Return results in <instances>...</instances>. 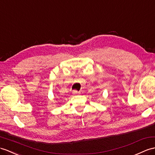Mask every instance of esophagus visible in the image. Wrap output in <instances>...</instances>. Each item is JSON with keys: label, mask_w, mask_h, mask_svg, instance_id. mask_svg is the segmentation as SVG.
<instances>
[{"label": "esophagus", "mask_w": 155, "mask_h": 155, "mask_svg": "<svg viewBox=\"0 0 155 155\" xmlns=\"http://www.w3.org/2000/svg\"><path fill=\"white\" fill-rule=\"evenodd\" d=\"M72 93L74 94V95H76V94L78 93V91H76V90H74V91H73Z\"/></svg>", "instance_id": "esophagus-1"}]
</instances>
